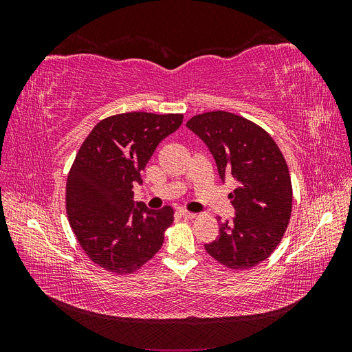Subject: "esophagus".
I'll list each match as a JSON object with an SVG mask.
<instances>
[{"instance_id":"34e87169","label":"esophagus","mask_w":352,"mask_h":352,"mask_svg":"<svg viewBox=\"0 0 352 352\" xmlns=\"http://www.w3.org/2000/svg\"><path fill=\"white\" fill-rule=\"evenodd\" d=\"M180 216H182L184 219H195L197 214L195 212H190V211H186V210H180Z\"/></svg>"}]
</instances>
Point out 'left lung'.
<instances>
[{
  "mask_svg": "<svg viewBox=\"0 0 352 352\" xmlns=\"http://www.w3.org/2000/svg\"><path fill=\"white\" fill-rule=\"evenodd\" d=\"M186 126L208 146L221 180L232 176L238 182L229 195L236 216L220 223L217 239L206 251L230 270H248L270 257L289 225L292 184L286 160L273 138L242 116L208 111Z\"/></svg>",
  "mask_w": 352,
  "mask_h": 352,
  "instance_id": "obj_1",
  "label": "left lung"
}]
</instances>
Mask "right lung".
<instances>
[{
  "label": "right lung",
  "mask_w": 352,
  "mask_h": 352,
  "mask_svg": "<svg viewBox=\"0 0 352 352\" xmlns=\"http://www.w3.org/2000/svg\"><path fill=\"white\" fill-rule=\"evenodd\" d=\"M184 114L132 111L102 119L70 167L66 211L89 260L114 274L140 270L162 248L175 211L133 202V185L157 145L182 124Z\"/></svg>",
  "instance_id": "obj_1"
}]
</instances>
